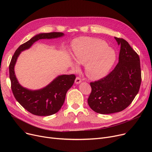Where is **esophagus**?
<instances>
[{
	"label": "esophagus",
	"mask_w": 152,
	"mask_h": 152,
	"mask_svg": "<svg viewBox=\"0 0 152 152\" xmlns=\"http://www.w3.org/2000/svg\"><path fill=\"white\" fill-rule=\"evenodd\" d=\"M81 82V79L79 77H77L75 79V84H78L80 83Z\"/></svg>",
	"instance_id": "34e87169"
}]
</instances>
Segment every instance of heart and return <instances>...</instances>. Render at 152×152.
<instances>
[{"instance_id": "1", "label": "heart", "mask_w": 152, "mask_h": 152, "mask_svg": "<svg viewBox=\"0 0 152 152\" xmlns=\"http://www.w3.org/2000/svg\"><path fill=\"white\" fill-rule=\"evenodd\" d=\"M73 56L77 63H85V71L89 78L97 80L105 77L116 60L113 49L98 39L80 38L75 42ZM77 69L76 65L73 67Z\"/></svg>"}]
</instances>
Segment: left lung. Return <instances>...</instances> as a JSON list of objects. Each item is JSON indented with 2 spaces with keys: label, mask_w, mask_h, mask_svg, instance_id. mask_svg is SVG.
I'll list each match as a JSON object with an SVG mask.
<instances>
[{
  "label": "left lung",
  "mask_w": 152,
  "mask_h": 152,
  "mask_svg": "<svg viewBox=\"0 0 152 152\" xmlns=\"http://www.w3.org/2000/svg\"><path fill=\"white\" fill-rule=\"evenodd\" d=\"M115 39L121 46L118 63L107 76L90 83L92 91L87 100L92 110L103 115L128 107L138 94L142 80L138 54L126 40Z\"/></svg>",
  "instance_id": "1"
}]
</instances>
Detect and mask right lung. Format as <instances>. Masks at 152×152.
Here are the masks:
<instances>
[{"mask_svg": "<svg viewBox=\"0 0 152 152\" xmlns=\"http://www.w3.org/2000/svg\"><path fill=\"white\" fill-rule=\"evenodd\" d=\"M63 36V33L57 32L37 34L21 45L12 58L9 65V74L13 95L24 108L33 115L50 116L58 112L63 105L66 92L73 86L76 76L75 75H60L44 88L31 91L19 84L14 71L16 62L20 53L29 49L38 40L58 38Z\"/></svg>", "mask_w": 152, "mask_h": 152, "instance_id": "1", "label": "right lung"}]
</instances>
